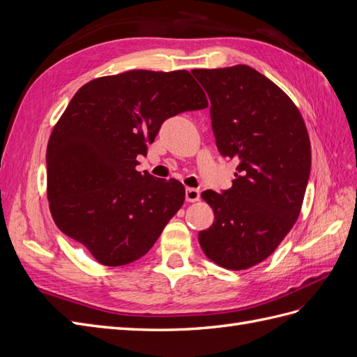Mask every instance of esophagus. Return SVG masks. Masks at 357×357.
Listing matches in <instances>:
<instances>
[{
    "label": "esophagus",
    "instance_id": "34e87169",
    "mask_svg": "<svg viewBox=\"0 0 357 357\" xmlns=\"http://www.w3.org/2000/svg\"><path fill=\"white\" fill-rule=\"evenodd\" d=\"M199 199V190L193 189V188H188L186 189V201L188 202H197Z\"/></svg>",
    "mask_w": 357,
    "mask_h": 357
}]
</instances>
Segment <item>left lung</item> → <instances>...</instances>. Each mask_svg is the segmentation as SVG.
<instances>
[{
  "label": "left lung",
  "instance_id": "left-lung-1",
  "mask_svg": "<svg viewBox=\"0 0 357 357\" xmlns=\"http://www.w3.org/2000/svg\"><path fill=\"white\" fill-rule=\"evenodd\" d=\"M207 91L215 144L238 162L232 188L205 190L214 222L198 240L210 261L232 271L273 255L299 218L311 144L298 107L248 66L192 70Z\"/></svg>",
  "mask_w": 357,
  "mask_h": 357
}]
</instances>
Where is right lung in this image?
<instances>
[{
    "instance_id": "right-lung-1",
    "label": "right lung",
    "mask_w": 357,
    "mask_h": 357,
    "mask_svg": "<svg viewBox=\"0 0 357 357\" xmlns=\"http://www.w3.org/2000/svg\"><path fill=\"white\" fill-rule=\"evenodd\" d=\"M208 107L186 70H131L83 84L47 144V198L58 228L105 266H122L153 247L185 202L176 178L135 169L160 125Z\"/></svg>"
}]
</instances>
